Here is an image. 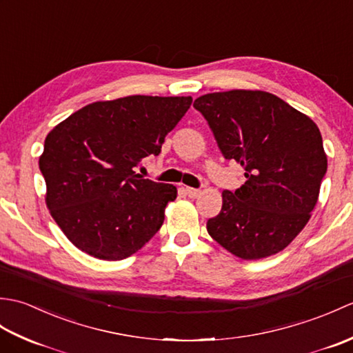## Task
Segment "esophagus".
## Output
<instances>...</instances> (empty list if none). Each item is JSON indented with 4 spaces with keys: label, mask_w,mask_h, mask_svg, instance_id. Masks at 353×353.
<instances>
[{
    "label": "esophagus",
    "mask_w": 353,
    "mask_h": 353,
    "mask_svg": "<svg viewBox=\"0 0 353 353\" xmlns=\"http://www.w3.org/2000/svg\"><path fill=\"white\" fill-rule=\"evenodd\" d=\"M185 192L188 194V197H191V199H196L201 194V191L196 190V188H185Z\"/></svg>",
    "instance_id": "34e87169"
}]
</instances>
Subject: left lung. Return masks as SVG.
I'll return each mask as SVG.
<instances>
[{"mask_svg": "<svg viewBox=\"0 0 353 353\" xmlns=\"http://www.w3.org/2000/svg\"><path fill=\"white\" fill-rule=\"evenodd\" d=\"M224 159L245 170V183L223 191L208 234L243 259L283 250L310 220L327 170L316 123L279 97L235 89L194 101Z\"/></svg>", "mask_w": 353, "mask_h": 353, "instance_id": "1", "label": "left lung"}]
</instances>
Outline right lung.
Returning <instances> with one entry per match:
<instances>
[{
	"instance_id": "add662e5",
	"label": "right lung",
	"mask_w": 353,
	"mask_h": 353,
	"mask_svg": "<svg viewBox=\"0 0 353 353\" xmlns=\"http://www.w3.org/2000/svg\"><path fill=\"white\" fill-rule=\"evenodd\" d=\"M191 97L130 95L74 112L45 138L39 168L52 219L81 252L119 261L161 229L176 186L142 179L134 168L161 153Z\"/></svg>"
}]
</instances>
